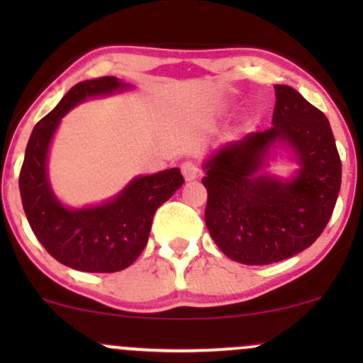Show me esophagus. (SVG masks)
I'll return each instance as SVG.
<instances>
[{
	"label": "esophagus",
	"mask_w": 363,
	"mask_h": 363,
	"mask_svg": "<svg viewBox=\"0 0 363 363\" xmlns=\"http://www.w3.org/2000/svg\"><path fill=\"white\" fill-rule=\"evenodd\" d=\"M181 170H182V176H184L186 181H194V179L199 177V165L196 164L194 160H186L182 162L181 165Z\"/></svg>",
	"instance_id": "obj_1"
}]
</instances>
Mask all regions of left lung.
<instances>
[{"label": "left lung", "mask_w": 363, "mask_h": 363, "mask_svg": "<svg viewBox=\"0 0 363 363\" xmlns=\"http://www.w3.org/2000/svg\"><path fill=\"white\" fill-rule=\"evenodd\" d=\"M274 95L272 128L223 145L203 165L208 232L225 256L242 264H272L314 244L341 186L326 116L289 85H274ZM280 146L299 164L290 179L262 172Z\"/></svg>", "instance_id": "left-lung-1"}]
</instances>
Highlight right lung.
I'll list each match as a JSON object with an SVG mask.
<instances>
[{"mask_svg":"<svg viewBox=\"0 0 363 363\" xmlns=\"http://www.w3.org/2000/svg\"><path fill=\"white\" fill-rule=\"evenodd\" d=\"M116 77L80 82L35 124L20 170L23 211L39 242L54 259L78 272L114 273L136 261L148 242L157 208L184 184L177 167L133 179L102 205L65 206L49 184L48 155L62 116L91 97L129 89Z\"/></svg>","mask_w":363,"mask_h":363,"instance_id":"right-lung-1","label":"right lung"}]
</instances>
